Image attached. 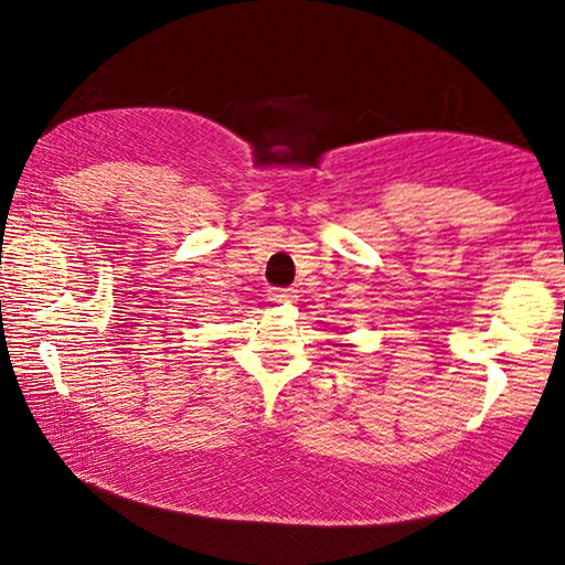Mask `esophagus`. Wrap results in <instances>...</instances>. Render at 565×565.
Returning a JSON list of instances; mask_svg holds the SVG:
<instances>
[{"label":"esophagus","mask_w":565,"mask_h":565,"mask_svg":"<svg viewBox=\"0 0 565 565\" xmlns=\"http://www.w3.org/2000/svg\"><path fill=\"white\" fill-rule=\"evenodd\" d=\"M296 298L298 296H296V290H292V288H273V290H269V300H273V303H292Z\"/></svg>","instance_id":"34e87169"}]
</instances>
